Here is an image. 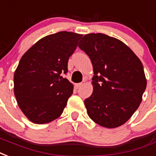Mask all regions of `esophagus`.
<instances>
[{
  "mask_svg": "<svg viewBox=\"0 0 156 156\" xmlns=\"http://www.w3.org/2000/svg\"><path fill=\"white\" fill-rule=\"evenodd\" d=\"M82 85H83V83H76V84H75V87H76L77 89H78L79 87H81Z\"/></svg>",
  "mask_w": 156,
  "mask_h": 156,
  "instance_id": "esophagus-1",
  "label": "esophagus"
}]
</instances>
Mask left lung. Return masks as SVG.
<instances>
[{
  "instance_id": "1",
  "label": "left lung",
  "mask_w": 156,
  "mask_h": 156,
  "mask_svg": "<svg viewBox=\"0 0 156 156\" xmlns=\"http://www.w3.org/2000/svg\"><path fill=\"white\" fill-rule=\"evenodd\" d=\"M78 47L88 55L94 72L93 92L84 100L88 116L104 127L123 125L146 90L142 63L121 40L101 33L84 35Z\"/></svg>"
}]
</instances>
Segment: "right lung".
I'll return each instance as SVG.
<instances>
[{
	"label": "right lung",
	"instance_id": "1",
	"mask_svg": "<svg viewBox=\"0 0 156 156\" xmlns=\"http://www.w3.org/2000/svg\"><path fill=\"white\" fill-rule=\"evenodd\" d=\"M83 34L60 31L40 40L20 58L14 74V93L20 110L36 124L63 113L73 86L62 77Z\"/></svg>",
	"mask_w": 156,
	"mask_h": 156
}]
</instances>
